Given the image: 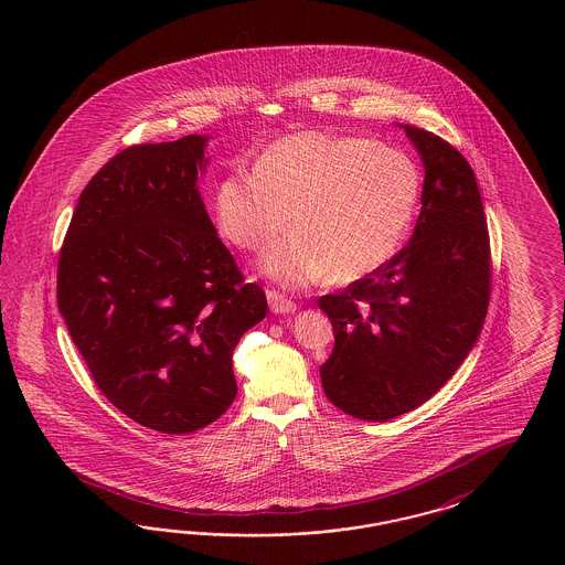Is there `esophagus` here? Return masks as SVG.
<instances>
[{
  "mask_svg": "<svg viewBox=\"0 0 565 565\" xmlns=\"http://www.w3.org/2000/svg\"><path fill=\"white\" fill-rule=\"evenodd\" d=\"M267 300H269V307L273 313L286 316V313H295L296 311V302L288 300L286 296L279 295V292H275V290L267 292Z\"/></svg>",
  "mask_w": 565,
  "mask_h": 565,
  "instance_id": "esophagus-1",
  "label": "esophagus"
}]
</instances>
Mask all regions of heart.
I'll return each instance as SVG.
<instances>
[{
  "label": "heart",
  "instance_id": "obj_1",
  "mask_svg": "<svg viewBox=\"0 0 565 565\" xmlns=\"http://www.w3.org/2000/svg\"><path fill=\"white\" fill-rule=\"evenodd\" d=\"M422 173L401 150L360 137L288 135L256 159L254 171L224 175L214 194L220 233L260 252L288 224L258 269L298 290L323 277L351 284L383 269L415 222Z\"/></svg>",
  "mask_w": 565,
  "mask_h": 565
}]
</instances>
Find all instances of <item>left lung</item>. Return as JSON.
I'll use <instances>...</instances> for the list:
<instances>
[{
	"label": "left lung",
	"instance_id": "left-lung-1",
	"mask_svg": "<svg viewBox=\"0 0 565 565\" xmlns=\"http://www.w3.org/2000/svg\"><path fill=\"white\" fill-rule=\"evenodd\" d=\"M398 127L426 173L411 242L383 269L318 302L334 332L320 366L323 392L366 422L430 401L475 348L489 305V233L472 167L440 137Z\"/></svg>",
	"mask_w": 565,
	"mask_h": 565
}]
</instances>
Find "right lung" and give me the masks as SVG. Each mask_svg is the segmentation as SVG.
Wrapping results in <instances>:
<instances>
[{
	"mask_svg": "<svg viewBox=\"0 0 565 565\" xmlns=\"http://www.w3.org/2000/svg\"><path fill=\"white\" fill-rule=\"evenodd\" d=\"M210 135L131 146L82 190L56 302L97 387L162 434L210 426L237 396L233 351L265 320L199 192Z\"/></svg>",
	"mask_w": 565,
	"mask_h": 565,
	"instance_id": "add662e5",
	"label": "right lung"
}]
</instances>
